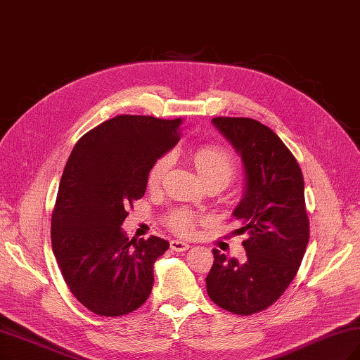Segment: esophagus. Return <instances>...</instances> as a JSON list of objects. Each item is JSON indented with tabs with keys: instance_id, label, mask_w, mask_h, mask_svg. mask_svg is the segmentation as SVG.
I'll return each instance as SVG.
<instances>
[{
	"instance_id": "34e87169",
	"label": "esophagus",
	"mask_w": 360,
	"mask_h": 360,
	"mask_svg": "<svg viewBox=\"0 0 360 360\" xmlns=\"http://www.w3.org/2000/svg\"><path fill=\"white\" fill-rule=\"evenodd\" d=\"M170 248L176 252H184L190 248V244L186 241H181V240H172L170 241Z\"/></svg>"
}]
</instances>
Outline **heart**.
I'll return each mask as SVG.
<instances>
[{
	"label": "heart",
	"instance_id": "heart-1",
	"mask_svg": "<svg viewBox=\"0 0 360 360\" xmlns=\"http://www.w3.org/2000/svg\"><path fill=\"white\" fill-rule=\"evenodd\" d=\"M193 160L198 172L204 178V181L221 179L229 184L236 173V164L231 153L218 147V145H201L193 151ZM172 164V158L168 155L160 156L155 160L148 172V186L156 187L164 179ZM196 217L187 209H179L170 217V227L178 233H190L195 227Z\"/></svg>",
	"mask_w": 360,
	"mask_h": 360
}]
</instances>
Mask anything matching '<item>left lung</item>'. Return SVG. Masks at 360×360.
<instances>
[{"label": "left lung", "instance_id": "obj_1", "mask_svg": "<svg viewBox=\"0 0 360 360\" xmlns=\"http://www.w3.org/2000/svg\"><path fill=\"white\" fill-rule=\"evenodd\" d=\"M240 153L246 186L233 217L246 258L213 249L205 286L212 302L238 316L269 308L294 280L309 241L303 174L292 153L269 127L249 117L212 119Z\"/></svg>", "mask_w": 360, "mask_h": 360}]
</instances>
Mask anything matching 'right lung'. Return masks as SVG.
I'll use <instances>...</instances> for the list:
<instances>
[{
  "label": "right lung",
  "instance_id": "add662e5",
  "mask_svg": "<svg viewBox=\"0 0 360 360\" xmlns=\"http://www.w3.org/2000/svg\"><path fill=\"white\" fill-rule=\"evenodd\" d=\"M182 119L122 114L83 134L71 151L52 212L53 255L68 288L97 316L117 317L147 300L159 236L127 238V209L147 190L155 160L179 141Z\"/></svg>",
  "mask_w": 360,
  "mask_h": 360
}]
</instances>
